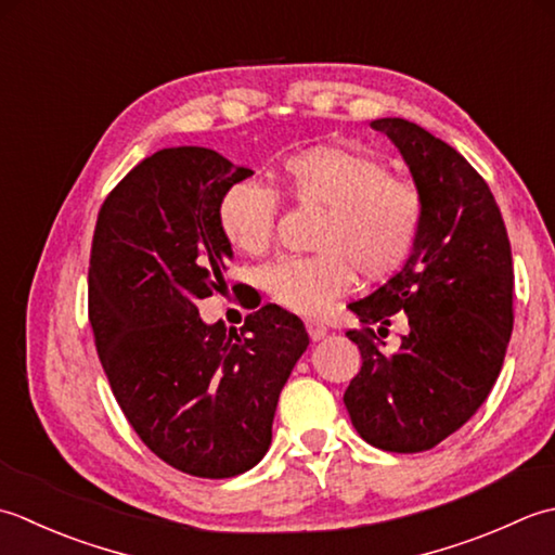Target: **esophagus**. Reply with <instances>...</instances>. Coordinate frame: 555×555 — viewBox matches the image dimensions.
<instances>
[{"label":"esophagus","instance_id":"obj_1","mask_svg":"<svg viewBox=\"0 0 555 555\" xmlns=\"http://www.w3.org/2000/svg\"><path fill=\"white\" fill-rule=\"evenodd\" d=\"M307 333H309L311 340L315 343V340H323L325 333H327V327L323 323H319V321H307Z\"/></svg>","mask_w":555,"mask_h":555}]
</instances>
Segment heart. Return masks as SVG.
I'll use <instances>...</instances> for the list:
<instances>
[{"label": "heart", "instance_id": "obj_1", "mask_svg": "<svg viewBox=\"0 0 555 555\" xmlns=\"http://www.w3.org/2000/svg\"><path fill=\"white\" fill-rule=\"evenodd\" d=\"M278 191L321 208L313 256H285L261 270V287L289 311L313 315L364 280H386L410 263L422 242L426 203L410 179L378 157L345 145H309L282 157ZM280 198L256 182H236L218 201V228L236 251L266 254L275 240Z\"/></svg>", "mask_w": 555, "mask_h": 555}]
</instances>
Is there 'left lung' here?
<instances>
[{"instance_id":"obj_1","label":"left lung","mask_w":555,"mask_h":555,"mask_svg":"<svg viewBox=\"0 0 555 555\" xmlns=\"http://www.w3.org/2000/svg\"><path fill=\"white\" fill-rule=\"evenodd\" d=\"M398 145L422 189V242L398 275L349 304L361 369L345 390L357 434L388 452L431 450L477 414L499 378L513 333V254L489 184L452 145L416 124L371 121ZM408 321L398 353L378 334ZM382 327L376 334L372 323Z\"/></svg>"}]
</instances>
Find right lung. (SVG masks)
Returning <instances> with one entry per match:
<instances>
[{"mask_svg": "<svg viewBox=\"0 0 555 555\" xmlns=\"http://www.w3.org/2000/svg\"><path fill=\"white\" fill-rule=\"evenodd\" d=\"M246 177L210 149L157 151L109 191L90 246L88 321L109 388L151 452L201 479L261 462L280 390L309 347L304 323L275 304L240 331L198 315V299L228 289L218 201Z\"/></svg>", "mask_w": 555, "mask_h": 555, "instance_id": "1", "label": "right lung"}]
</instances>
